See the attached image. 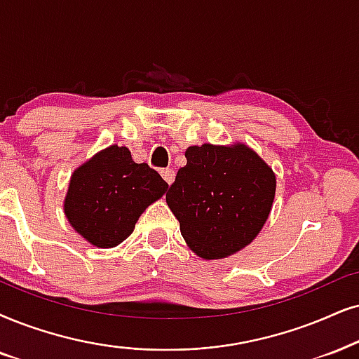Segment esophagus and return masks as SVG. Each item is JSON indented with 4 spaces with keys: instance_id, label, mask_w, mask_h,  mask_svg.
<instances>
[{
    "instance_id": "34e87169",
    "label": "esophagus",
    "mask_w": 359,
    "mask_h": 359,
    "mask_svg": "<svg viewBox=\"0 0 359 359\" xmlns=\"http://www.w3.org/2000/svg\"><path fill=\"white\" fill-rule=\"evenodd\" d=\"M161 175H162V177H164V180H165V182L170 185L172 182H174V177H175V172H174V170H172V169H162V170H161Z\"/></svg>"
}]
</instances>
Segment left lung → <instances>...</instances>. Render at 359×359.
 Listing matches in <instances>:
<instances>
[{
  "instance_id": "left-lung-1",
  "label": "left lung",
  "mask_w": 359,
  "mask_h": 359,
  "mask_svg": "<svg viewBox=\"0 0 359 359\" xmlns=\"http://www.w3.org/2000/svg\"><path fill=\"white\" fill-rule=\"evenodd\" d=\"M165 195L190 250L205 260L242 250L269 219L273 170L245 144L192 146Z\"/></svg>"
}]
</instances>
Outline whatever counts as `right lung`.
<instances>
[{
    "mask_svg": "<svg viewBox=\"0 0 359 359\" xmlns=\"http://www.w3.org/2000/svg\"><path fill=\"white\" fill-rule=\"evenodd\" d=\"M167 187L147 164H135L129 149L111 146L74 170L65 213L72 229L90 245L111 248L134 232L140 213Z\"/></svg>",
    "mask_w": 359,
    "mask_h": 359,
    "instance_id": "1",
    "label": "right lung"
}]
</instances>
